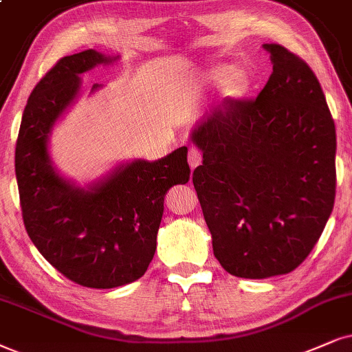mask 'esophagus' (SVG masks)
<instances>
[{"label": "esophagus", "mask_w": 352, "mask_h": 352, "mask_svg": "<svg viewBox=\"0 0 352 352\" xmlns=\"http://www.w3.org/2000/svg\"><path fill=\"white\" fill-rule=\"evenodd\" d=\"M201 161H203V153H201V151H199L198 148H190L188 149V162H190L191 168L198 167L199 164H201Z\"/></svg>", "instance_id": "1"}]
</instances>
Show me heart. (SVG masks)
I'll return each instance as SVG.
<instances>
[{"mask_svg": "<svg viewBox=\"0 0 352 352\" xmlns=\"http://www.w3.org/2000/svg\"><path fill=\"white\" fill-rule=\"evenodd\" d=\"M212 78H214L216 81H222V79L226 78V73H222V71H216ZM242 79H243V74L240 69H232L229 73V84H232V86H237V84L242 82Z\"/></svg>", "mask_w": 352, "mask_h": 352, "instance_id": "obj_1", "label": "heart"}]
</instances>
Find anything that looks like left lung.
<instances>
[{"label":"left lung","mask_w":352,"mask_h":352,"mask_svg":"<svg viewBox=\"0 0 352 352\" xmlns=\"http://www.w3.org/2000/svg\"><path fill=\"white\" fill-rule=\"evenodd\" d=\"M256 99H224L191 133L203 151L193 185L212 252L232 276L294 271L333 211L336 131L317 76L278 43Z\"/></svg>","instance_id":"obj_1"}]
</instances>
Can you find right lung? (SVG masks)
Returning a JSON list of instances; mask_svg holds the SVG:
<instances>
[{
	"instance_id": "obj_1",
	"label": "right lung",
	"mask_w": 352,
	"mask_h": 352,
	"mask_svg": "<svg viewBox=\"0 0 352 352\" xmlns=\"http://www.w3.org/2000/svg\"><path fill=\"white\" fill-rule=\"evenodd\" d=\"M115 60L92 48L58 60L34 87L16 143L17 188L30 240L65 278L94 289L124 286L146 273L164 197L190 179L185 146L159 161L120 166L87 190L52 166L48 135L78 97L79 74ZM99 87L94 84L92 91Z\"/></svg>"
}]
</instances>
